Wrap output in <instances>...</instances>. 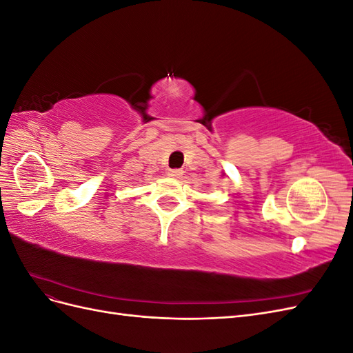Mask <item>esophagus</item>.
I'll list each match as a JSON object with an SVG mask.
<instances>
[{
    "instance_id": "34e87169",
    "label": "esophagus",
    "mask_w": 353,
    "mask_h": 353,
    "mask_svg": "<svg viewBox=\"0 0 353 353\" xmlns=\"http://www.w3.org/2000/svg\"><path fill=\"white\" fill-rule=\"evenodd\" d=\"M183 169H169L168 170V175L170 176V178H181L183 176Z\"/></svg>"
}]
</instances>
